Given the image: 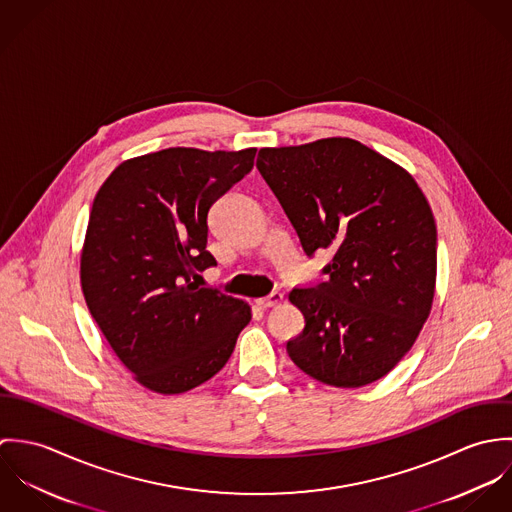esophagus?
<instances>
[{"label":"esophagus","instance_id":"obj_1","mask_svg":"<svg viewBox=\"0 0 512 512\" xmlns=\"http://www.w3.org/2000/svg\"><path fill=\"white\" fill-rule=\"evenodd\" d=\"M282 299H284V295H282V293L272 292L270 295H266V297H260V299H256V305H258V307H262V309H268V307H274V305H278Z\"/></svg>","mask_w":512,"mask_h":512}]
</instances>
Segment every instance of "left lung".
<instances>
[{"instance_id": "8db88e82", "label": "left lung", "mask_w": 512, "mask_h": 512, "mask_svg": "<svg viewBox=\"0 0 512 512\" xmlns=\"http://www.w3.org/2000/svg\"><path fill=\"white\" fill-rule=\"evenodd\" d=\"M256 167L325 280L293 288L305 317L286 349L311 378L359 388L388 374L426 323L438 266L432 209L410 173L351 138L264 147Z\"/></svg>"}]
</instances>
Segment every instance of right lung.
<instances>
[{"label": "right lung", "mask_w": 512, "mask_h": 512, "mask_svg": "<svg viewBox=\"0 0 512 512\" xmlns=\"http://www.w3.org/2000/svg\"><path fill=\"white\" fill-rule=\"evenodd\" d=\"M256 149L169 147L124 161L92 203L80 256L86 305L118 359L159 394L187 392L230 359L250 305L199 286L211 207Z\"/></svg>", "instance_id": "right-lung-1"}]
</instances>
